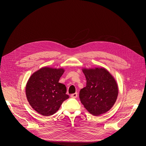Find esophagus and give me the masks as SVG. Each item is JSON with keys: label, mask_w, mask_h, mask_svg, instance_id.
Segmentation results:
<instances>
[{"label": "esophagus", "mask_w": 146, "mask_h": 146, "mask_svg": "<svg viewBox=\"0 0 146 146\" xmlns=\"http://www.w3.org/2000/svg\"><path fill=\"white\" fill-rule=\"evenodd\" d=\"M70 96H71L72 98H77V96H78V93L76 92V93H74V94H72V95H70Z\"/></svg>", "instance_id": "obj_1"}]
</instances>
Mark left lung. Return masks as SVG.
Listing matches in <instances>:
<instances>
[{"label":"left lung","mask_w":146,"mask_h":146,"mask_svg":"<svg viewBox=\"0 0 146 146\" xmlns=\"http://www.w3.org/2000/svg\"><path fill=\"white\" fill-rule=\"evenodd\" d=\"M86 86L80 91L81 103L94 116L110 110L118 95V84L113 76L103 67L82 68Z\"/></svg>","instance_id":"1"}]
</instances>
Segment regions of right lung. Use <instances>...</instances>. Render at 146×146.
I'll return each mask as SVG.
<instances>
[{
  "label": "right lung",
  "instance_id": "right-lung-1",
  "mask_svg": "<svg viewBox=\"0 0 146 146\" xmlns=\"http://www.w3.org/2000/svg\"><path fill=\"white\" fill-rule=\"evenodd\" d=\"M64 71L63 68L44 67L29 77L25 87L26 96L29 105L38 113L52 115L69 98L66 86L58 82Z\"/></svg>",
  "mask_w": 146,
  "mask_h": 146
}]
</instances>
